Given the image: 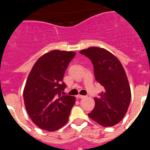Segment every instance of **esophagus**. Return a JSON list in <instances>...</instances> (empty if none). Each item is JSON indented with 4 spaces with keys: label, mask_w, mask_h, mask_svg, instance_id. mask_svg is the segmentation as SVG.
Wrapping results in <instances>:
<instances>
[{
    "label": "esophagus",
    "mask_w": 150,
    "mask_h": 150,
    "mask_svg": "<svg viewBox=\"0 0 150 150\" xmlns=\"http://www.w3.org/2000/svg\"><path fill=\"white\" fill-rule=\"evenodd\" d=\"M76 98H85V96H84V95H76Z\"/></svg>",
    "instance_id": "1"
}]
</instances>
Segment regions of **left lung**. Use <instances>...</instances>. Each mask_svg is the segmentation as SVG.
<instances>
[{
	"mask_svg": "<svg viewBox=\"0 0 150 150\" xmlns=\"http://www.w3.org/2000/svg\"><path fill=\"white\" fill-rule=\"evenodd\" d=\"M79 53L91 61L95 79L104 88L99 98H94L95 105L88 116L102 126H113L126 114L132 98L124 67L120 60L105 49L92 46Z\"/></svg>",
	"mask_w": 150,
	"mask_h": 150,
	"instance_id": "8db88e82",
	"label": "left lung"
}]
</instances>
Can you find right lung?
Here are the masks:
<instances>
[{"mask_svg":"<svg viewBox=\"0 0 150 150\" xmlns=\"http://www.w3.org/2000/svg\"><path fill=\"white\" fill-rule=\"evenodd\" d=\"M76 52L52 50L35 62L23 91L24 103L33 122L40 128L54 132L68 121L76 98L62 95L66 85L64 74Z\"/></svg>","mask_w":150,"mask_h":150,"instance_id":"obj_1","label":"right lung"}]
</instances>
